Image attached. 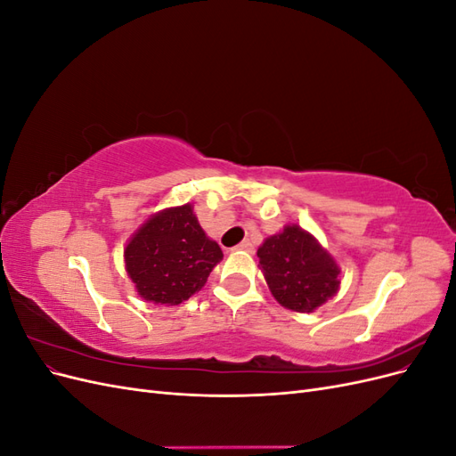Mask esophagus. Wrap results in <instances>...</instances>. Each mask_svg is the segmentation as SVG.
<instances>
[{"label": "esophagus", "instance_id": "1", "mask_svg": "<svg viewBox=\"0 0 456 456\" xmlns=\"http://www.w3.org/2000/svg\"><path fill=\"white\" fill-rule=\"evenodd\" d=\"M233 251H253V243L249 240H245L240 245L233 247Z\"/></svg>", "mask_w": 456, "mask_h": 456}]
</instances>
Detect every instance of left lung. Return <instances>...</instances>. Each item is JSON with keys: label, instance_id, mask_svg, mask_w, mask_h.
<instances>
[{"label": "left lung", "instance_id": "1", "mask_svg": "<svg viewBox=\"0 0 456 456\" xmlns=\"http://www.w3.org/2000/svg\"><path fill=\"white\" fill-rule=\"evenodd\" d=\"M256 255L272 295L289 310L312 312L338 291L337 262L298 226H285Z\"/></svg>", "mask_w": 456, "mask_h": 456}]
</instances>
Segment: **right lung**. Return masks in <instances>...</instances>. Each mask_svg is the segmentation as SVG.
Segmentation results:
<instances>
[{"label": "right lung", "mask_w": 456, "mask_h": 456, "mask_svg": "<svg viewBox=\"0 0 456 456\" xmlns=\"http://www.w3.org/2000/svg\"><path fill=\"white\" fill-rule=\"evenodd\" d=\"M223 258L205 236L191 205L151 216L126 249V266L139 295L154 305L175 306L205 285Z\"/></svg>", "instance_id": "1"}]
</instances>
